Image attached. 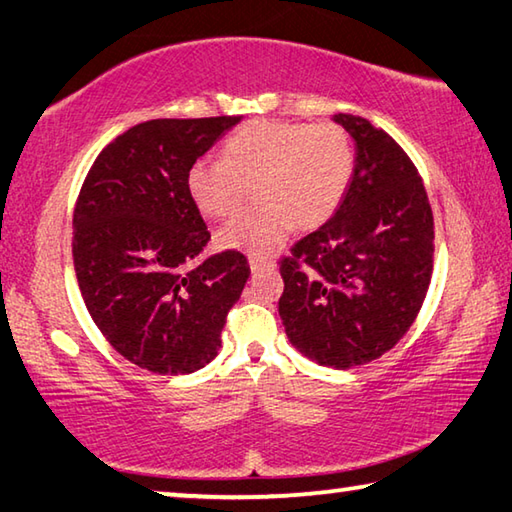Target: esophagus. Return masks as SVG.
<instances>
[{"instance_id":"esophagus-1","label":"esophagus","mask_w":512,"mask_h":512,"mask_svg":"<svg viewBox=\"0 0 512 512\" xmlns=\"http://www.w3.org/2000/svg\"><path fill=\"white\" fill-rule=\"evenodd\" d=\"M248 264H250V271L253 273H259V271H266V268H273L275 264L271 262V259H264V257H248Z\"/></svg>"}]
</instances>
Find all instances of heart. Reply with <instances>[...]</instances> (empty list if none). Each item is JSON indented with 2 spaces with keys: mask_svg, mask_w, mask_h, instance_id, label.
<instances>
[{
  "mask_svg": "<svg viewBox=\"0 0 512 512\" xmlns=\"http://www.w3.org/2000/svg\"><path fill=\"white\" fill-rule=\"evenodd\" d=\"M354 173L352 137L339 124L255 119L232 133L221 160H198L187 192L210 219H228L257 187L255 210L219 232L221 246L266 255L293 225L314 230L341 205Z\"/></svg>",
  "mask_w": 512,
  "mask_h": 512,
  "instance_id": "obj_1",
  "label": "heart"
}]
</instances>
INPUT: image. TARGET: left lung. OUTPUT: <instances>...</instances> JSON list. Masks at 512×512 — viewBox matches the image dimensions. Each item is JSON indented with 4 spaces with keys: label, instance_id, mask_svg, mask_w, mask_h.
<instances>
[{
    "label": "left lung",
    "instance_id": "8db88e82",
    "mask_svg": "<svg viewBox=\"0 0 512 512\" xmlns=\"http://www.w3.org/2000/svg\"><path fill=\"white\" fill-rule=\"evenodd\" d=\"M357 146L332 219L280 262L293 348L332 368L379 359L409 332L433 271V214L409 155L368 119L334 115Z\"/></svg>",
    "mask_w": 512,
    "mask_h": 512
}]
</instances>
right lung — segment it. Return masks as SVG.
<instances>
[{"label": "right lung", "instance_id": "1", "mask_svg": "<svg viewBox=\"0 0 512 512\" xmlns=\"http://www.w3.org/2000/svg\"><path fill=\"white\" fill-rule=\"evenodd\" d=\"M241 117L151 119L121 133L85 176L74 207V268L94 325L121 357L187 375L221 348L250 266L210 241L187 171Z\"/></svg>", "mask_w": 512, "mask_h": 512}]
</instances>
